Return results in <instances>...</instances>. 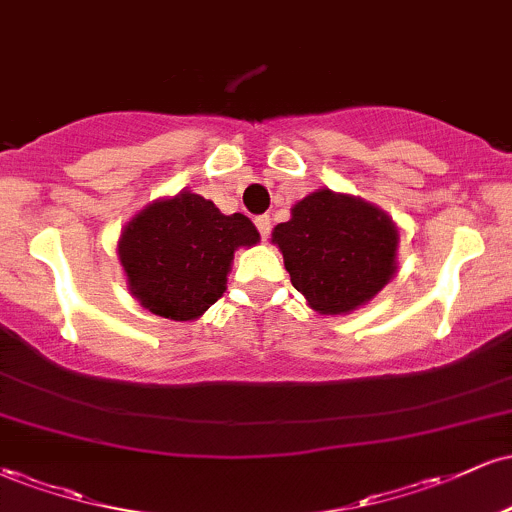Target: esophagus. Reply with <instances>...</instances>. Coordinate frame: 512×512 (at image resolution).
<instances>
[{"instance_id": "obj_1", "label": "esophagus", "mask_w": 512, "mask_h": 512, "mask_svg": "<svg viewBox=\"0 0 512 512\" xmlns=\"http://www.w3.org/2000/svg\"><path fill=\"white\" fill-rule=\"evenodd\" d=\"M255 226H257V231H260V236H262V238H269V233H272V219H269L267 214L257 216V219H255Z\"/></svg>"}]
</instances>
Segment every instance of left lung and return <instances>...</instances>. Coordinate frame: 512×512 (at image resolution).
<instances>
[{
    "mask_svg": "<svg viewBox=\"0 0 512 512\" xmlns=\"http://www.w3.org/2000/svg\"><path fill=\"white\" fill-rule=\"evenodd\" d=\"M293 289L322 315L356 310L395 274L397 228L363 199L317 190L274 228Z\"/></svg>",
    "mask_w": 512,
    "mask_h": 512,
    "instance_id": "left-lung-1",
    "label": "left lung"
}]
</instances>
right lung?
Segmentation results:
<instances>
[{
  "label": "right lung",
  "mask_w": 512,
  "mask_h": 512,
  "mask_svg": "<svg viewBox=\"0 0 512 512\" xmlns=\"http://www.w3.org/2000/svg\"><path fill=\"white\" fill-rule=\"evenodd\" d=\"M260 233L243 214H221L209 199L180 192L127 223L120 262L129 291L154 315L195 320L226 291L233 252Z\"/></svg>",
  "instance_id": "obj_1"
}]
</instances>
